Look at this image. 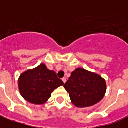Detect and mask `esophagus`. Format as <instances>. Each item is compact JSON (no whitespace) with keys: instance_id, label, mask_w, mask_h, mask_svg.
I'll return each mask as SVG.
<instances>
[{"instance_id":"34e87169","label":"esophagus","mask_w":128,"mask_h":128,"mask_svg":"<svg viewBox=\"0 0 128 128\" xmlns=\"http://www.w3.org/2000/svg\"><path fill=\"white\" fill-rule=\"evenodd\" d=\"M62 81L64 82V83H65V82H66V77H63V78H62Z\"/></svg>"}]
</instances>
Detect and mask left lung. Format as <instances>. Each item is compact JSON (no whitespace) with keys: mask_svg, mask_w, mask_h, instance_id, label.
Returning <instances> with one entry per match:
<instances>
[{"mask_svg":"<svg viewBox=\"0 0 128 128\" xmlns=\"http://www.w3.org/2000/svg\"><path fill=\"white\" fill-rule=\"evenodd\" d=\"M64 87L69 93L72 103L80 108L99 103L107 89L105 80L100 75L81 68L71 73Z\"/></svg>","mask_w":128,"mask_h":128,"instance_id":"1","label":"left lung"}]
</instances>
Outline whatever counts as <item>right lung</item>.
Here are the masks:
<instances>
[{
  "label": "right lung",
  "mask_w": 128,
  "mask_h": 128,
  "mask_svg": "<svg viewBox=\"0 0 128 128\" xmlns=\"http://www.w3.org/2000/svg\"><path fill=\"white\" fill-rule=\"evenodd\" d=\"M63 84L55 72L48 70L44 64L26 70L18 80L21 96L29 103L36 105L46 103L54 90Z\"/></svg>",
  "instance_id": "add662e5"
}]
</instances>
